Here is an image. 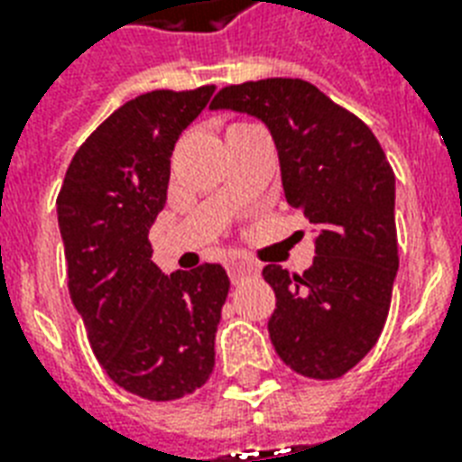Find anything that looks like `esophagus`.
<instances>
[{
    "label": "esophagus",
    "instance_id": "1",
    "mask_svg": "<svg viewBox=\"0 0 462 462\" xmlns=\"http://www.w3.org/2000/svg\"><path fill=\"white\" fill-rule=\"evenodd\" d=\"M225 268H227V273H230L232 282H239L242 278H249V275L259 273V263L252 259H245V256H230V259L225 261Z\"/></svg>",
    "mask_w": 462,
    "mask_h": 462
}]
</instances>
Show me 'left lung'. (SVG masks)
<instances>
[{"mask_svg":"<svg viewBox=\"0 0 462 462\" xmlns=\"http://www.w3.org/2000/svg\"><path fill=\"white\" fill-rule=\"evenodd\" d=\"M210 110L259 119L273 136L285 199L314 225L302 275L271 263L268 333L278 357L309 379H337L379 340L395 273V174L372 129L300 79L227 86Z\"/></svg>","mask_w":462,"mask_h":462,"instance_id":"obj_1","label":"left lung"}]
</instances>
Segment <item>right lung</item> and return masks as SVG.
Wrapping results in <instances>:
<instances>
[{
    "instance_id": "right-lung-1",
    "label": "right lung",
    "mask_w": 462,
    "mask_h": 462,
    "mask_svg": "<svg viewBox=\"0 0 462 462\" xmlns=\"http://www.w3.org/2000/svg\"><path fill=\"white\" fill-rule=\"evenodd\" d=\"M213 93L153 90L122 105L76 151L57 199L69 295L90 347L117 386L146 401L194 393L216 365L225 268L165 275L148 239L174 143Z\"/></svg>"
}]
</instances>
